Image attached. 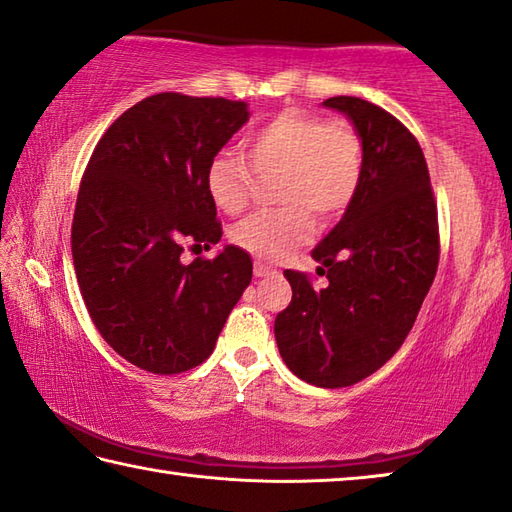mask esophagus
<instances>
[{
	"mask_svg": "<svg viewBox=\"0 0 512 512\" xmlns=\"http://www.w3.org/2000/svg\"><path fill=\"white\" fill-rule=\"evenodd\" d=\"M273 273H275L273 266L264 264V262H255V275H257V278H266V275H273Z\"/></svg>",
	"mask_w": 512,
	"mask_h": 512,
	"instance_id": "1",
	"label": "esophagus"
}]
</instances>
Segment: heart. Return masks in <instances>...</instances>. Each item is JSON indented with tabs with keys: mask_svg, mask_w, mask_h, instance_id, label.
<instances>
[{
	"mask_svg": "<svg viewBox=\"0 0 512 512\" xmlns=\"http://www.w3.org/2000/svg\"><path fill=\"white\" fill-rule=\"evenodd\" d=\"M241 154L223 150L205 173L209 198L221 212L237 216L253 196L255 173H280L282 209H264L232 230V241L250 255L287 257L314 234V214L321 221L344 216L358 196L364 177V145L351 123L323 120L305 111H282L266 120L241 143Z\"/></svg>",
	"mask_w": 512,
	"mask_h": 512,
	"instance_id": "1",
	"label": "heart"
}]
</instances>
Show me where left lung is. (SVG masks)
Returning a JSON list of instances; mask_svg holds the SVG:
<instances>
[{"label": "left lung", "instance_id": "1", "mask_svg": "<svg viewBox=\"0 0 512 512\" xmlns=\"http://www.w3.org/2000/svg\"><path fill=\"white\" fill-rule=\"evenodd\" d=\"M323 107L358 129L364 177L312 250L328 287L285 271L294 296L275 316V342L300 380L337 389L371 376L405 342L435 280L440 232L424 152L408 127L360 97H330Z\"/></svg>", "mask_w": 512, "mask_h": 512}]
</instances>
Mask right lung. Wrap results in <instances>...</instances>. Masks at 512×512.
<instances>
[{
	"label": "right lung",
	"mask_w": 512,
	"mask_h": 512,
	"mask_svg": "<svg viewBox=\"0 0 512 512\" xmlns=\"http://www.w3.org/2000/svg\"><path fill=\"white\" fill-rule=\"evenodd\" d=\"M248 116L246 102L157 93L95 145L72 262L95 328L134 367L159 376L198 367L250 285L253 259L237 246L180 262L184 243L209 248L223 237L205 173Z\"/></svg>",
	"instance_id": "right-lung-1"
}]
</instances>
